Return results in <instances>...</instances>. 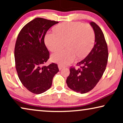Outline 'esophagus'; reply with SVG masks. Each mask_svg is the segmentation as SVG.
<instances>
[{
    "mask_svg": "<svg viewBox=\"0 0 123 123\" xmlns=\"http://www.w3.org/2000/svg\"><path fill=\"white\" fill-rule=\"evenodd\" d=\"M58 68H59V69L61 70L62 69H63L64 68V67H63V66H62V65H58Z\"/></svg>",
    "mask_w": 123,
    "mask_h": 123,
    "instance_id": "obj_1",
    "label": "esophagus"
}]
</instances>
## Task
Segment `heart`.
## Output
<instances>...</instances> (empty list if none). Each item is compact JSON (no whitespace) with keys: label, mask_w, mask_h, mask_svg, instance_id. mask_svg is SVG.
Wrapping results in <instances>:
<instances>
[{"label":"heart","mask_w":123,"mask_h":123,"mask_svg":"<svg viewBox=\"0 0 123 123\" xmlns=\"http://www.w3.org/2000/svg\"><path fill=\"white\" fill-rule=\"evenodd\" d=\"M55 32H48L45 43L52 52L63 48L66 43L68 49L53 54L52 61L61 65L69 64L79 58L85 57L91 51L95 43L94 31L88 25L80 22H68L58 25Z\"/></svg>","instance_id":"heart-1"}]
</instances>
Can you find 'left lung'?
<instances>
[{
	"mask_svg": "<svg viewBox=\"0 0 123 123\" xmlns=\"http://www.w3.org/2000/svg\"><path fill=\"white\" fill-rule=\"evenodd\" d=\"M95 35L93 48L88 55L77 64L80 68H70L66 82L69 88L80 93H87L96 86L106 69L108 60L107 43L101 29L94 22H90Z\"/></svg>",
	"mask_w": 123,
	"mask_h": 123,
	"instance_id": "obj_1",
	"label": "left lung"
}]
</instances>
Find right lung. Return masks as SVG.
I'll return each mask as SVG.
<instances>
[{"mask_svg":"<svg viewBox=\"0 0 123 123\" xmlns=\"http://www.w3.org/2000/svg\"><path fill=\"white\" fill-rule=\"evenodd\" d=\"M58 21L36 18L20 31L14 48L15 64L22 85L32 93L40 94L51 86L59 72L57 64L44 65L50 53L44 43L48 30Z\"/></svg>","mask_w":123,"mask_h":123,"instance_id":"1","label":"right lung"}]
</instances>
